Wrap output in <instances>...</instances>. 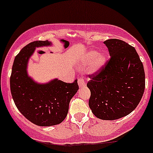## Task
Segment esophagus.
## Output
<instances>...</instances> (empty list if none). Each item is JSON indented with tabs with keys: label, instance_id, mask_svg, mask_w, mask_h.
I'll return each mask as SVG.
<instances>
[{
	"label": "esophagus",
	"instance_id": "1",
	"mask_svg": "<svg viewBox=\"0 0 153 153\" xmlns=\"http://www.w3.org/2000/svg\"><path fill=\"white\" fill-rule=\"evenodd\" d=\"M78 85H79L80 87H81V88H83V87H85V85H86V84H85L84 80L83 79V78H80L79 80H78Z\"/></svg>",
	"mask_w": 153,
	"mask_h": 153
}]
</instances>
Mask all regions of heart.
Here are the masks:
<instances>
[{"label": "heart", "mask_w": 153, "mask_h": 153, "mask_svg": "<svg viewBox=\"0 0 153 153\" xmlns=\"http://www.w3.org/2000/svg\"><path fill=\"white\" fill-rule=\"evenodd\" d=\"M107 62V56L103 53H100L95 50H90L82 59L81 64H89L88 71L91 73H96L104 68Z\"/></svg>", "instance_id": "obj_1"}]
</instances>
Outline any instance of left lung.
<instances>
[{
	"label": "left lung",
	"mask_w": 153,
	"mask_h": 153,
	"mask_svg": "<svg viewBox=\"0 0 153 153\" xmlns=\"http://www.w3.org/2000/svg\"><path fill=\"white\" fill-rule=\"evenodd\" d=\"M110 59L90 75L89 107L96 117L113 120L126 116L139 105L145 88L144 67L133 46L119 39L104 42Z\"/></svg>",
	"instance_id": "obj_1"
}]
</instances>
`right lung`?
<instances>
[{"label":"right lung","instance_id":"obj_1","mask_svg":"<svg viewBox=\"0 0 153 153\" xmlns=\"http://www.w3.org/2000/svg\"><path fill=\"white\" fill-rule=\"evenodd\" d=\"M51 45L48 41H38L25 46L14 59L10 78L11 95L17 109L39 126L61 123L68 115L70 100L79 88L77 80L67 83L55 78L39 83L29 76L28 62L36 48Z\"/></svg>","mask_w":153,"mask_h":153}]
</instances>
